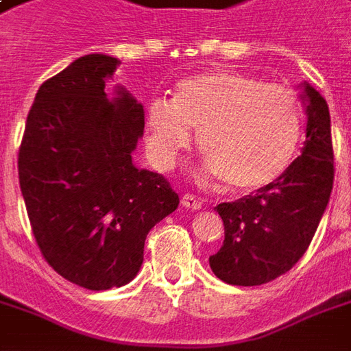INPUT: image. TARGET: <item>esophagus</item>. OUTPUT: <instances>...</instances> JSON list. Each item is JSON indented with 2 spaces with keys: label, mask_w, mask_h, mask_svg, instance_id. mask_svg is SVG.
Returning a JSON list of instances; mask_svg holds the SVG:
<instances>
[{
  "label": "esophagus",
  "mask_w": 351,
  "mask_h": 351,
  "mask_svg": "<svg viewBox=\"0 0 351 351\" xmlns=\"http://www.w3.org/2000/svg\"><path fill=\"white\" fill-rule=\"evenodd\" d=\"M180 203H182V206H186V208H190V210H201V206H203V203H201L197 197L190 195V193L182 195Z\"/></svg>",
  "instance_id": "34e87169"
}]
</instances>
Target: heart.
I'll list each match as a JSON object with an SVG mask.
<instances>
[{
  "instance_id": "heart-1",
  "label": "heart",
  "mask_w": 351,
  "mask_h": 351,
  "mask_svg": "<svg viewBox=\"0 0 351 351\" xmlns=\"http://www.w3.org/2000/svg\"><path fill=\"white\" fill-rule=\"evenodd\" d=\"M146 146L167 169L197 133L205 178L229 191H254L284 175L299 150L302 105L293 90L237 71H213L178 82L173 101L146 108Z\"/></svg>"
}]
</instances>
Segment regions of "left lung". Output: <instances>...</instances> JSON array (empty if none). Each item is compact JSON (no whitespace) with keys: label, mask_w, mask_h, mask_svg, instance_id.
<instances>
[{"label":"left lung","mask_w":351,"mask_h":351,"mask_svg":"<svg viewBox=\"0 0 351 351\" xmlns=\"http://www.w3.org/2000/svg\"><path fill=\"white\" fill-rule=\"evenodd\" d=\"M306 141L284 175L250 195L221 203L223 246L210 269L231 286H261L293 267L308 248L332 190L331 116L327 101L301 82Z\"/></svg>","instance_id":"8db88e82"}]
</instances>
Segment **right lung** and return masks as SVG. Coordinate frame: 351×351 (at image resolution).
I'll return each instance as SVG.
<instances>
[{
  "label": "right lung",
  "instance_id": "1",
  "mask_svg": "<svg viewBox=\"0 0 351 351\" xmlns=\"http://www.w3.org/2000/svg\"><path fill=\"white\" fill-rule=\"evenodd\" d=\"M120 60L88 54L43 82L20 145L19 178L43 258L92 291L137 276L150 229L175 213L178 195L133 152L145 110L107 82Z\"/></svg>",
  "mask_w": 351,
  "mask_h": 351
}]
</instances>
